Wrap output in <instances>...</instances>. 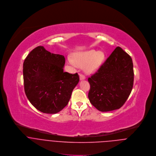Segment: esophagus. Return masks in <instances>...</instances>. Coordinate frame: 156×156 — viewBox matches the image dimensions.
<instances>
[{
  "label": "esophagus",
  "mask_w": 156,
  "mask_h": 156,
  "mask_svg": "<svg viewBox=\"0 0 156 156\" xmlns=\"http://www.w3.org/2000/svg\"><path fill=\"white\" fill-rule=\"evenodd\" d=\"M85 76L83 75V74H80V80H85Z\"/></svg>",
  "instance_id": "34e87169"
}]
</instances>
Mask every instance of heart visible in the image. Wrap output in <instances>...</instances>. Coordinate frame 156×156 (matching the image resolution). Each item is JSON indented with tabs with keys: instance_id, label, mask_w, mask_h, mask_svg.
I'll use <instances>...</instances> for the list:
<instances>
[{
	"instance_id": "b5f03b06",
	"label": "heart",
	"mask_w": 156,
	"mask_h": 156,
	"mask_svg": "<svg viewBox=\"0 0 156 156\" xmlns=\"http://www.w3.org/2000/svg\"><path fill=\"white\" fill-rule=\"evenodd\" d=\"M105 56L103 51L90 50L76 53L74 58L69 56L68 63L76 68L84 66V70L88 73H94L98 69L105 60Z\"/></svg>"
}]
</instances>
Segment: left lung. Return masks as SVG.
<instances>
[{
    "mask_svg": "<svg viewBox=\"0 0 156 156\" xmlns=\"http://www.w3.org/2000/svg\"><path fill=\"white\" fill-rule=\"evenodd\" d=\"M133 80L132 58L117 47L98 71L88 79L89 100L101 112L118 109L128 99Z\"/></svg>",
    "mask_w": 156,
    "mask_h": 156,
    "instance_id": "left-lung-1",
    "label": "left lung"
}]
</instances>
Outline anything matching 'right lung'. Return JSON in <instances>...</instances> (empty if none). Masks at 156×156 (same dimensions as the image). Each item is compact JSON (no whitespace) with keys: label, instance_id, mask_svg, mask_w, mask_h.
I'll return each instance as SVG.
<instances>
[{"label":"right lung","instance_id":"obj_1","mask_svg":"<svg viewBox=\"0 0 156 156\" xmlns=\"http://www.w3.org/2000/svg\"><path fill=\"white\" fill-rule=\"evenodd\" d=\"M63 55L39 46L31 51L23 63L24 91L37 110L56 114L68 103L73 90L79 81L77 73L64 72Z\"/></svg>","mask_w":156,"mask_h":156}]
</instances>
